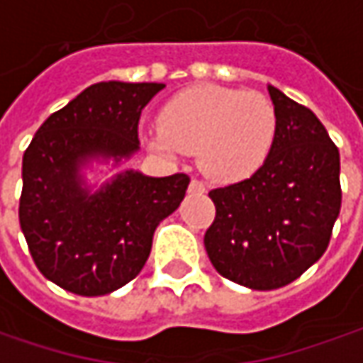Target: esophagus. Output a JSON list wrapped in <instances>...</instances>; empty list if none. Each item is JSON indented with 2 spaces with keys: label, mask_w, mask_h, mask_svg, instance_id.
Wrapping results in <instances>:
<instances>
[{
  "label": "esophagus",
  "mask_w": 363,
  "mask_h": 363,
  "mask_svg": "<svg viewBox=\"0 0 363 363\" xmlns=\"http://www.w3.org/2000/svg\"><path fill=\"white\" fill-rule=\"evenodd\" d=\"M189 191H191V193H205V184L201 181H197V179H193L191 184H189Z\"/></svg>",
  "instance_id": "esophagus-1"
}]
</instances>
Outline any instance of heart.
<instances>
[{
  "label": "heart",
  "instance_id": "1",
  "mask_svg": "<svg viewBox=\"0 0 363 363\" xmlns=\"http://www.w3.org/2000/svg\"><path fill=\"white\" fill-rule=\"evenodd\" d=\"M278 118L258 91L195 85L181 91L160 111V128L148 138L166 158L197 152L201 170L217 182L250 179L272 150Z\"/></svg>",
  "mask_w": 363,
  "mask_h": 363
}]
</instances>
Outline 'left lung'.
Returning a JSON list of instances; mask_svg holds the SVG:
<instances>
[{"instance_id": "8db88e82", "label": "left lung", "mask_w": 363, "mask_h": 363, "mask_svg": "<svg viewBox=\"0 0 363 363\" xmlns=\"http://www.w3.org/2000/svg\"><path fill=\"white\" fill-rule=\"evenodd\" d=\"M278 128L266 162L213 189L205 250L215 270L252 291L291 284L325 254L341 209L339 150L301 103L268 85Z\"/></svg>"}]
</instances>
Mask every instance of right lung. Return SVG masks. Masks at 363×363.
I'll return each instance as SVG.
<instances>
[{
	"instance_id": "add662e5",
	"label": "right lung",
	"mask_w": 363,
	"mask_h": 363,
	"mask_svg": "<svg viewBox=\"0 0 363 363\" xmlns=\"http://www.w3.org/2000/svg\"><path fill=\"white\" fill-rule=\"evenodd\" d=\"M162 83H95L46 119L22 160L20 225L38 270L81 296H101L144 268L158 223L179 209L189 177L123 170L93 189L85 168L140 150L142 109Z\"/></svg>"
}]
</instances>
